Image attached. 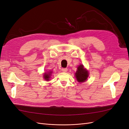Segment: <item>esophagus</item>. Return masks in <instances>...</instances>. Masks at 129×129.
Returning a JSON list of instances; mask_svg holds the SVG:
<instances>
[{
  "label": "esophagus",
  "instance_id": "esophagus-1",
  "mask_svg": "<svg viewBox=\"0 0 129 129\" xmlns=\"http://www.w3.org/2000/svg\"><path fill=\"white\" fill-rule=\"evenodd\" d=\"M62 71L63 72H66L67 71V69L66 68H63L62 69Z\"/></svg>",
  "mask_w": 129,
  "mask_h": 129
}]
</instances>
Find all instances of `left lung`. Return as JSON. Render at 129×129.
<instances>
[{"label":"left lung","mask_w":129,"mask_h":129,"mask_svg":"<svg viewBox=\"0 0 129 129\" xmlns=\"http://www.w3.org/2000/svg\"><path fill=\"white\" fill-rule=\"evenodd\" d=\"M89 76L88 71L86 69L83 65H80L77 67V70L75 73V77L79 83L85 82L87 79L88 77Z\"/></svg>","instance_id":"1"}]
</instances>
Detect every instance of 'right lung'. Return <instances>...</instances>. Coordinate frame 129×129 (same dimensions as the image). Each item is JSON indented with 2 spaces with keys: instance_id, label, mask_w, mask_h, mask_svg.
<instances>
[{
  "instance_id": "add662e5",
  "label": "right lung",
  "mask_w": 129,
  "mask_h": 129,
  "mask_svg": "<svg viewBox=\"0 0 129 129\" xmlns=\"http://www.w3.org/2000/svg\"><path fill=\"white\" fill-rule=\"evenodd\" d=\"M52 73V71H50L49 72H46L45 73H44V76H43V78H44L45 80L48 81L50 80V78L51 77V75Z\"/></svg>"
}]
</instances>
